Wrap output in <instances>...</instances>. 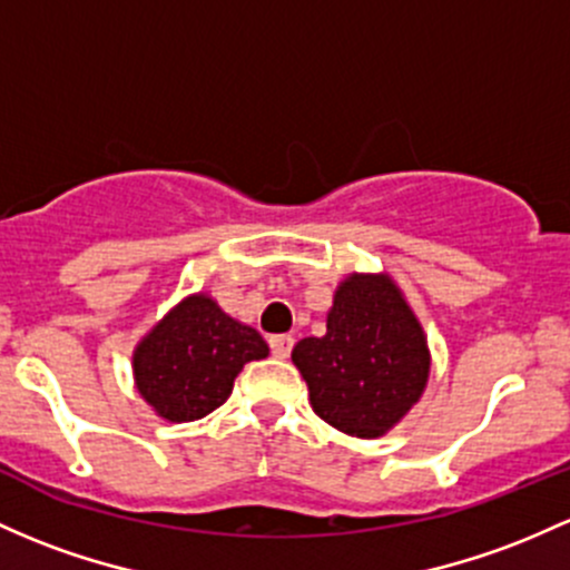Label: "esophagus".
<instances>
[{
  "mask_svg": "<svg viewBox=\"0 0 570 570\" xmlns=\"http://www.w3.org/2000/svg\"><path fill=\"white\" fill-rule=\"evenodd\" d=\"M292 346H295V337L292 335H273L271 337V352L278 356V360H286L292 354Z\"/></svg>",
  "mask_w": 570,
  "mask_h": 570,
  "instance_id": "1",
  "label": "esophagus"
}]
</instances>
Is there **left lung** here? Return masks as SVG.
I'll use <instances>...</instances> for the list:
<instances>
[{
	"label": "left lung",
	"instance_id": "obj_1",
	"mask_svg": "<svg viewBox=\"0 0 570 570\" xmlns=\"http://www.w3.org/2000/svg\"><path fill=\"white\" fill-rule=\"evenodd\" d=\"M292 362L316 414L356 438H379L397 424L430 373L422 327L384 275H348L335 292L327 335L303 337Z\"/></svg>",
	"mask_w": 570,
	"mask_h": 570
}]
</instances>
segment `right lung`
I'll use <instances>...</instances> for the list:
<instances>
[{"mask_svg":"<svg viewBox=\"0 0 570 570\" xmlns=\"http://www.w3.org/2000/svg\"><path fill=\"white\" fill-rule=\"evenodd\" d=\"M267 343L205 295L167 314L135 352L137 390L159 416L191 422L216 411L243 365L265 360Z\"/></svg>","mask_w":570,"mask_h":570,"instance_id":"1","label":"right lung"}]
</instances>
